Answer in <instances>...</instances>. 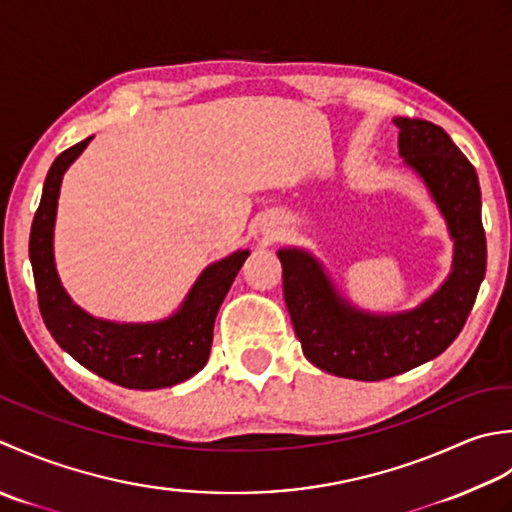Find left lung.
Wrapping results in <instances>:
<instances>
[{"label": "left lung", "instance_id": "1", "mask_svg": "<svg viewBox=\"0 0 512 512\" xmlns=\"http://www.w3.org/2000/svg\"><path fill=\"white\" fill-rule=\"evenodd\" d=\"M400 156L429 187L455 241L446 283L420 307L369 314L344 300L309 252L280 249L285 302L305 358L340 378L378 382L429 362L448 349L471 314L486 274L482 192L471 161L431 121L393 119Z\"/></svg>", "mask_w": 512, "mask_h": 512}]
</instances>
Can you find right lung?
I'll return each instance as SVG.
<instances>
[{
  "instance_id": "1",
  "label": "right lung",
  "mask_w": 512,
  "mask_h": 512,
  "mask_svg": "<svg viewBox=\"0 0 512 512\" xmlns=\"http://www.w3.org/2000/svg\"><path fill=\"white\" fill-rule=\"evenodd\" d=\"M92 137L61 152L50 165L44 192L30 227V263H33L39 311L50 336L83 367L125 389H163L185 382L210 358L214 320L238 269L249 256L234 252L207 267L181 309L159 322H112L95 318L77 307L61 287L52 232H55L61 179Z\"/></svg>"
}]
</instances>
